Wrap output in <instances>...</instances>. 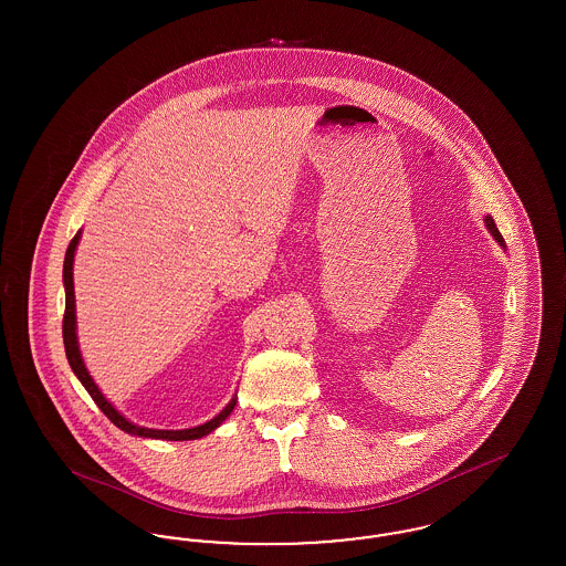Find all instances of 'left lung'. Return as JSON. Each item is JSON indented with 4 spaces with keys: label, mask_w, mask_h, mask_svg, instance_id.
<instances>
[{
    "label": "left lung",
    "mask_w": 566,
    "mask_h": 566,
    "mask_svg": "<svg viewBox=\"0 0 566 566\" xmlns=\"http://www.w3.org/2000/svg\"><path fill=\"white\" fill-rule=\"evenodd\" d=\"M485 227H488V231H490V235L496 240V242L501 243L503 248H505V240H503V235L499 233V229H496V224H494V220H492V216H485Z\"/></svg>",
    "instance_id": "1"
}]
</instances>
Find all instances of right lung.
Wrapping results in <instances>:
<instances>
[{"label":"right lung","instance_id":"1","mask_svg":"<svg viewBox=\"0 0 566 566\" xmlns=\"http://www.w3.org/2000/svg\"><path fill=\"white\" fill-rule=\"evenodd\" d=\"M81 242V231L74 235V240L67 245L65 252V261H63V284H65V314H63V344H65V356L70 360L72 371L81 379L82 386L86 388V392L91 395V399L97 403V407L106 413L112 424H116L120 431L129 432L135 437H150V439H167V441H190V439H201L206 434L218 429L229 413L233 411V407L238 403V397H233L229 405L212 418L210 422L201 424V427H192L185 431H159V429H146V427H137L134 422H129L125 416H120L116 411V407L109 403L108 399L102 395V390L97 388V384L93 381V377L88 376L84 360H82L81 348H78V337H76V301H74V252Z\"/></svg>","mask_w":566,"mask_h":566}]
</instances>
